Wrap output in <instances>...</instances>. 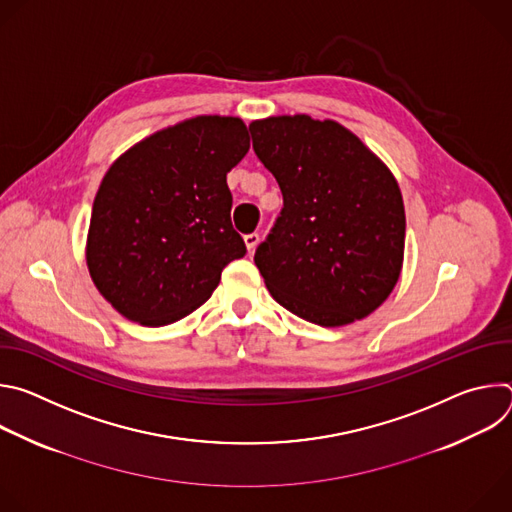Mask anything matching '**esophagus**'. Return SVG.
I'll return each instance as SVG.
<instances>
[{"label":"esophagus","instance_id":"1","mask_svg":"<svg viewBox=\"0 0 512 512\" xmlns=\"http://www.w3.org/2000/svg\"><path fill=\"white\" fill-rule=\"evenodd\" d=\"M257 243H259V235H257V233H251V235H245V245H247V249H249V253H251V251H255V247H257Z\"/></svg>","mask_w":512,"mask_h":512}]
</instances>
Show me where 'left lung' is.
I'll return each instance as SVG.
<instances>
[{
  "instance_id": "1",
  "label": "left lung",
  "mask_w": 512,
  "mask_h": 512,
  "mask_svg": "<svg viewBox=\"0 0 512 512\" xmlns=\"http://www.w3.org/2000/svg\"><path fill=\"white\" fill-rule=\"evenodd\" d=\"M283 208L255 251L273 300L312 324L373 314L399 281L405 208L391 170L332 119L277 115L249 125Z\"/></svg>"
}]
</instances>
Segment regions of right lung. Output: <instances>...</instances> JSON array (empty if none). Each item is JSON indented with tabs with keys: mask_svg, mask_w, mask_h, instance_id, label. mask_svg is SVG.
Listing matches in <instances>:
<instances>
[{
	"mask_svg": "<svg viewBox=\"0 0 512 512\" xmlns=\"http://www.w3.org/2000/svg\"><path fill=\"white\" fill-rule=\"evenodd\" d=\"M247 152L239 117L198 115L137 141L111 164L93 202L87 267L121 316L152 328L182 320L247 253L227 186Z\"/></svg>",
	"mask_w": 512,
	"mask_h": 512,
	"instance_id": "obj_1",
	"label": "right lung"
}]
</instances>
